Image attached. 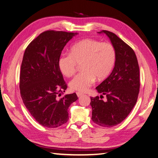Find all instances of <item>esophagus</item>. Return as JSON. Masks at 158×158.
<instances>
[{"instance_id": "1", "label": "esophagus", "mask_w": 158, "mask_h": 158, "mask_svg": "<svg viewBox=\"0 0 158 158\" xmlns=\"http://www.w3.org/2000/svg\"><path fill=\"white\" fill-rule=\"evenodd\" d=\"M76 94H77V96L78 97H81L82 96V95H84V94H82V93H81V92H76Z\"/></svg>"}]
</instances>
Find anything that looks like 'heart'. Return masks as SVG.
Instances as JSON below:
<instances>
[{"label": "heart", "instance_id": "b5f03b06", "mask_svg": "<svg viewBox=\"0 0 158 158\" xmlns=\"http://www.w3.org/2000/svg\"><path fill=\"white\" fill-rule=\"evenodd\" d=\"M116 51L113 45L93 39L80 40L71 46L69 54L62 55L58 61L60 73L70 77L76 72L77 64L81 73L70 80L72 89L85 92L95 79H106L111 73L116 63Z\"/></svg>", "mask_w": 158, "mask_h": 158}]
</instances>
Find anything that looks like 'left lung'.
I'll return each instance as SVG.
<instances>
[{
  "label": "left lung",
  "instance_id": "1",
  "mask_svg": "<svg viewBox=\"0 0 158 158\" xmlns=\"http://www.w3.org/2000/svg\"><path fill=\"white\" fill-rule=\"evenodd\" d=\"M116 51L117 59L114 69L108 77L95 88L102 95L91 97L92 120L103 127H112L121 123L128 115L137 102L140 90V70L135 51L114 33L107 30Z\"/></svg>",
  "mask_w": 158,
  "mask_h": 158
}]
</instances>
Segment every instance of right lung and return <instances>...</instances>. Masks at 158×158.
Returning a JSON list of instances; mask_svg holds the SVG:
<instances>
[{"label":"right lung","mask_w":158,"mask_h":158,"mask_svg":"<svg viewBox=\"0 0 158 158\" xmlns=\"http://www.w3.org/2000/svg\"><path fill=\"white\" fill-rule=\"evenodd\" d=\"M77 33L47 30L28 45L20 74L23 103L41 125L56 128L69 120L68 109L78 99L76 93L65 95L67 85L58 66L66 44Z\"/></svg>","instance_id":"1"}]
</instances>
